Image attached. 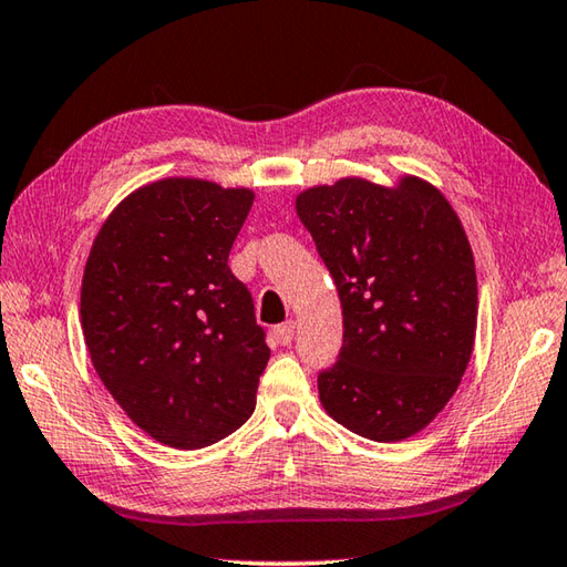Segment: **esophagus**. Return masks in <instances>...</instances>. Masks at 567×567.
<instances>
[{
  "label": "esophagus",
  "instance_id": "1",
  "mask_svg": "<svg viewBox=\"0 0 567 567\" xmlns=\"http://www.w3.org/2000/svg\"><path fill=\"white\" fill-rule=\"evenodd\" d=\"M293 336H296V323H293V320H286V323L276 326V340H279L281 346L291 343Z\"/></svg>",
  "mask_w": 567,
  "mask_h": 567
}]
</instances>
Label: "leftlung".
I'll return each instance as SVG.
<instances>
[{
    "instance_id": "1",
    "label": "left lung",
    "mask_w": 567,
    "mask_h": 567,
    "mask_svg": "<svg viewBox=\"0 0 567 567\" xmlns=\"http://www.w3.org/2000/svg\"><path fill=\"white\" fill-rule=\"evenodd\" d=\"M333 276L343 348L318 378L323 410L372 442H402L440 414L472 360L478 288L472 244L440 189L340 177L296 197Z\"/></svg>"
}]
</instances>
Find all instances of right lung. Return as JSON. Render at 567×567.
<instances>
[{"mask_svg": "<svg viewBox=\"0 0 567 567\" xmlns=\"http://www.w3.org/2000/svg\"><path fill=\"white\" fill-rule=\"evenodd\" d=\"M254 189L163 177L133 189L95 234L81 328L105 390L173 450H202L249 420L271 350L229 251Z\"/></svg>", "mask_w": 567, "mask_h": 567, "instance_id": "right-lung-1", "label": "right lung"}]
</instances>
